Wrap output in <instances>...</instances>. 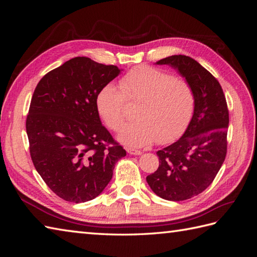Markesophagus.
<instances>
[{"mask_svg":"<svg viewBox=\"0 0 257 257\" xmlns=\"http://www.w3.org/2000/svg\"><path fill=\"white\" fill-rule=\"evenodd\" d=\"M126 151H127V153H128V154H131V155H141V154H142V151L135 150V149H132V148H127Z\"/></svg>","mask_w":257,"mask_h":257,"instance_id":"34e87169","label":"esophagus"}]
</instances>
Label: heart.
I'll use <instances>...</instances> for the list:
<instances>
[{"instance_id": "heart-1", "label": "heart", "mask_w": 257, "mask_h": 257, "mask_svg": "<svg viewBox=\"0 0 257 257\" xmlns=\"http://www.w3.org/2000/svg\"><path fill=\"white\" fill-rule=\"evenodd\" d=\"M120 87L106 83L95 98L97 111L106 125L118 131L125 120V105L138 102L135 121L126 124L119 141L127 147L143 148L157 141L167 144L188 127L195 108V93L181 77L152 66L132 68L120 79Z\"/></svg>"}]
</instances>
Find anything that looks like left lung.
I'll use <instances>...</instances> for the list:
<instances>
[{
    "label": "left lung",
    "instance_id": "8db88e82",
    "mask_svg": "<svg viewBox=\"0 0 257 257\" xmlns=\"http://www.w3.org/2000/svg\"><path fill=\"white\" fill-rule=\"evenodd\" d=\"M157 64L178 69L195 93L188 128L179 141L157 152L159 168L147 176L158 196L181 201L204 192L219 173L227 152L228 108L221 84L197 61L178 54Z\"/></svg>",
    "mask_w": 257,
    "mask_h": 257
}]
</instances>
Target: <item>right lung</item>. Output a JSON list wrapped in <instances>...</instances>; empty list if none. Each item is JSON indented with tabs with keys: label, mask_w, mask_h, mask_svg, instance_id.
Here are the masks:
<instances>
[{
	"label": "right lung",
	"mask_w": 257,
	"mask_h": 257,
	"mask_svg": "<svg viewBox=\"0 0 257 257\" xmlns=\"http://www.w3.org/2000/svg\"><path fill=\"white\" fill-rule=\"evenodd\" d=\"M120 74L85 57H76L37 83L27 115L33 164L49 189L71 203L98 196L126 151L99 119V89Z\"/></svg>",
	"instance_id": "1"
}]
</instances>
